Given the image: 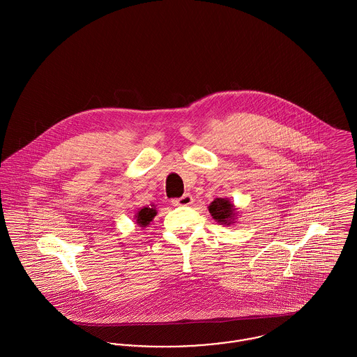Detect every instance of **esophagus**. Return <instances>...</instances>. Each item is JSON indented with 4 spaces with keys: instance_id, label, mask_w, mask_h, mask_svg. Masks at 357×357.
Returning a JSON list of instances; mask_svg holds the SVG:
<instances>
[{
    "instance_id": "1",
    "label": "esophagus",
    "mask_w": 357,
    "mask_h": 357,
    "mask_svg": "<svg viewBox=\"0 0 357 357\" xmlns=\"http://www.w3.org/2000/svg\"><path fill=\"white\" fill-rule=\"evenodd\" d=\"M192 197L190 194H183L182 197H179V198H175V199H172V205L174 206H188V205H192Z\"/></svg>"
}]
</instances>
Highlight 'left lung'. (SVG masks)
<instances>
[{
	"mask_svg": "<svg viewBox=\"0 0 357 357\" xmlns=\"http://www.w3.org/2000/svg\"><path fill=\"white\" fill-rule=\"evenodd\" d=\"M209 212L213 216V219L222 224H232V218L235 216L234 212V205L224 198H216L211 205H209Z\"/></svg>",
	"mask_w": 357,
	"mask_h": 357,
	"instance_id": "1",
	"label": "left lung"
}]
</instances>
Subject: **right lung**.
<instances>
[{
  "label": "right lung",
  "mask_w": 357,
  "mask_h": 357,
  "mask_svg": "<svg viewBox=\"0 0 357 357\" xmlns=\"http://www.w3.org/2000/svg\"><path fill=\"white\" fill-rule=\"evenodd\" d=\"M156 216V209L153 208H142L138 211L137 215H136V220H137V224L139 227H145L149 224V221H152V219Z\"/></svg>",
  "instance_id": "1"
}]
</instances>
